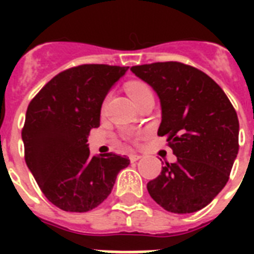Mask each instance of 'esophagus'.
<instances>
[{
  "instance_id": "obj_1",
  "label": "esophagus",
  "mask_w": 254,
  "mask_h": 254,
  "mask_svg": "<svg viewBox=\"0 0 254 254\" xmlns=\"http://www.w3.org/2000/svg\"><path fill=\"white\" fill-rule=\"evenodd\" d=\"M129 159H130V162H135V161L141 159V155H139V154H130V155H129Z\"/></svg>"
}]
</instances>
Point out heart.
<instances>
[{"label": "heart", "instance_id": "obj_1", "mask_svg": "<svg viewBox=\"0 0 254 254\" xmlns=\"http://www.w3.org/2000/svg\"><path fill=\"white\" fill-rule=\"evenodd\" d=\"M127 92L129 97H130L134 103L139 101L143 97H147V96H153V92H151L150 87L142 81H129L127 84Z\"/></svg>", "mask_w": 254, "mask_h": 254}]
</instances>
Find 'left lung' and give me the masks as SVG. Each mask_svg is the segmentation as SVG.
<instances>
[{
	"mask_svg": "<svg viewBox=\"0 0 254 254\" xmlns=\"http://www.w3.org/2000/svg\"><path fill=\"white\" fill-rule=\"evenodd\" d=\"M130 71L158 95L162 121L177 162L147 183L150 196L174 213L204 208L224 189L239 153V119L224 91L191 65L165 62Z\"/></svg>",
	"mask_w": 254,
	"mask_h": 254,
	"instance_id": "left-lung-1",
	"label": "left lung"
}]
</instances>
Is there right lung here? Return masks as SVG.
I'll return each mask as SVG.
<instances>
[{
    "label": "right lung",
    "mask_w": 254,
    "mask_h": 254,
    "mask_svg": "<svg viewBox=\"0 0 254 254\" xmlns=\"http://www.w3.org/2000/svg\"><path fill=\"white\" fill-rule=\"evenodd\" d=\"M129 67L83 64L42 88L26 112L22 141L26 165L45 196L67 212H87L111 193L127 155L91 157L88 135L100 125L101 105Z\"/></svg>",
    "instance_id": "right-lung-1"
}]
</instances>
